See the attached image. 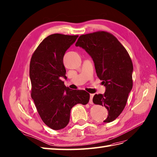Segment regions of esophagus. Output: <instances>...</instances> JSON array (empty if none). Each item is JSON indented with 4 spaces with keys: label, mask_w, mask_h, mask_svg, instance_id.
Returning a JSON list of instances; mask_svg holds the SVG:
<instances>
[{
    "label": "esophagus",
    "mask_w": 157,
    "mask_h": 157,
    "mask_svg": "<svg viewBox=\"0 0 157 157\" xmlns=\"http://www.w3.org/2000/svg\"><path fill=\"white\" fill-rule=\"evenodd\" d=\"M94 96V94H90V102H89L90 104H93V101H92V100H93Z\"/></svg>",
    "instance_id": "esophagus-1"
}]
</instances>
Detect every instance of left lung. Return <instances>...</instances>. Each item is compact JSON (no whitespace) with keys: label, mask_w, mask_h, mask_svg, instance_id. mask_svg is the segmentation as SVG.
<instances>
[{"label":"left lung","mask_w":157,"mask_h":157,"mask_svg":"<svg viewBox=\"0 0 157 157\" xmlns=\"http://www.w3.org/2000/svg\"><path fill=\"white\" fill-rule=\"evenodd\" d=\"M75 46L82 47L92 57L97 76L105 87L104 94L94 95L93 102L108 110L104 122L114 121L125 108L132 88L133 65L128 52L106 31L79 36Z\"/></svg>","instance_id":"1"}]
</instances>
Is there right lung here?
<instances>
[{"label": "right lung", "mask_w": 157, "mask_h": 157, "mask_svg": "<svg viewBox=\"0 0 157 157\" xmlns=\"http://www.w3.org/2000/svg\"><path fill=\"white\" fill-rule=\"evenodd\" d=\"M78 37L51 35L43 40L31 59V96L43 122L53 130L65 128L70 122L72 107L77 104L86 105L90 100L89 93L71 90L61 79L67 78L64 54Z\"/></svg>", "instance_id": "add662e5"}]
</instances>
